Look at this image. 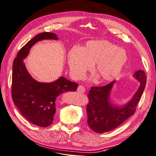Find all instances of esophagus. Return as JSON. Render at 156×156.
Instances as JSON below:
<instances>
[{
	"label": "esophagus",
	"mask_w": 156,
	"mask_h": 156,
	"mask_svg": "<svg viewBox=\"0 0 156 156\" xmlns=\"http://www.w3.org/2000/svg\"><path fill=\"white\" fill-rule=\"evenodd\" d=\"M77 91H78V93H84V91H85V88H84V87L83 86H82V85H80V86H78V87Z\"/></svg>",
	"instance_id": "34e87169"
}]
</instances>
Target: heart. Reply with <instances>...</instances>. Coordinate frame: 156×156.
I'll return each mask as SVG.
<instances>
[{
    "label": "heart",
    "mask_w": 156,
    "mask_h": 156,
    "mask_svg": "<svg viewBox=\"0 0 156 156\" xmlns=\"http://www.w3.org/2000/svg\"><path fill=\"white\" fill-rule=\"evenodd\" d=\"M70 74L74 78H82L92 68L100 80L109 82L120 75L128 62L126 51L105 40L90 41L82 48L74 47L68 53Z\"/></svg>",
    "instance_id": "1"
}]
</instances>
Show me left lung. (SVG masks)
Here are the masks:
<instances>
[{"mask_svg": "<svg viewBox=\"0 0 156 156\" xmlns=\"http://www.w3.org/2000/svg\"><path fill=\"white\" fill-rule=\"evenodd\" d=\"M133 77L140 82L139 87L129 101L124 105L113 103L111 92L115 81L105 87H92L88 94L89 103L87 107L88 126L94 132L103 133L116 129L135 112L146 84L143 70H138Z\"/></svg>", "mask_w": 156, "mask_h": 156, "instance_id": "left-lung-1", "label": "left lung"}]
</instances>
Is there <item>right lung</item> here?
Here are the masks:
<instances>
[{
  "label": "right lung",
  "instance_id": "obj_1",
  "mask_svg": "<svg viewBox=\"0 0 156 156\" xmlns=\"http://www.w3.org/2000/svg\"><path fill=\"white\" fill-rule=\"evenodd\" d=\"M43 40H55V34L42 32L36 35L18 52L13 61L12 74V98L20 113L30 122L41 127L53 123L55 114V101L59 94L76 91L78 84L61 76L51 82H41L27 72L23 59L31 48Z\"/></svg>",
  "mask_w": 156,
  "mask_h": 156
}]
</instances>
